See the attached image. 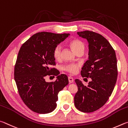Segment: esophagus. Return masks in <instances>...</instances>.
<instances>
[{"mask_svg": "<svg viewBox=\"0 0 128 128\" xmlns=\"http://www.w3.org/2000/svg\"><path fill=\"white\" fill-rule=\"evenodd\" d=\"M68 82L70 83H72V82H74V79L71 76H68Z\"/></svg>", "mask_w": 128, "mask_h": 128, "instance_id": "obj_1", "label": "esophagus"}]
</instances>
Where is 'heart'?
Wrapping results in <instances>:
<instances>
[{"label": "heart", "instance_id": "1", "mask_svg": "<svg viewBox=\"0 0 128 128\" xmlns=\"http://www.w3.org/2000/svg\"><path fill=\"white\" fill-rule=\"evenodd\" d=\"M69 46L71 49L76 53L78 52H84L85 49V45L82 40L79 39H73L69 42ZM61 46L60 45L56 46L53 49V54L56 60H60L61 56ZM79 68V65L75 64H69L64 67V70L71 74H75L78 72Z\"/></svg>", "mask_w": 128, "mask_h": 128}]
</instances>
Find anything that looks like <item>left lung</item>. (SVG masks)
<instances>
[{"label":"left lung","instance_id":"left-lung-1","mask_svg":"<svg viewBox=\"0 0 128 128\" xmlns=\"http://www.w3.org/2000/svg\"><path fill=\"white\" fill-rule=\"evenodd\" d=\"M77 33L89 43V58L81 75L92 80L86 86L75 79L78 90L74 104L79 111L92 112L104 106L112 93L118 78L117 60L115 50L102 35L88 30Z\"/></svg>","mask_w":128,"mask_h":128}]
</instances>
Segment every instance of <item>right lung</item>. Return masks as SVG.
Masks as SVG:
<instances>
[{"mask_svg":"<svg viewBox=\"0 0 128 128\" xmlns=\"http://www.w3.org/2000/svg\"><path fill=\"white\" fill-rule=\"evenodd\" d=\"M69 34L38 32L22 44L14 66V76L19 94L31 110L48 114L57 106L58 94L68 84L66 75L51 68L56 65L54 48ZM47 75L57 76L56 81L46 82Z\"/></svg>","mask_w":128,"mask_h":128,"instance_id":"add662e5","label":"right lung"}]
</instances>
